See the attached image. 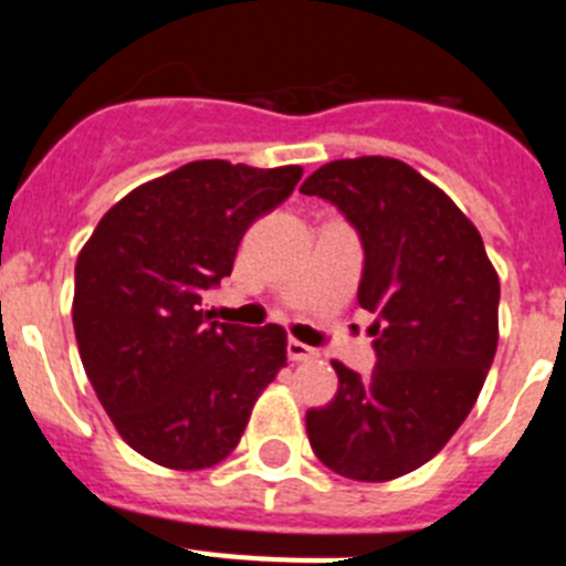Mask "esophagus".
Segmentation results:
<instances>
[{
    "mask_svg": "<svg viewBox=\"0 0 566 566\" xmlns=\"http://www.w3.org/2000/svg\"><path fill=\"white\" fill-rule=\"evenodd\" d=\"M286 352H289V359H292V363H306V359L317 357V352H314L312 345L300 343V339H289Z\"/></svg>",
    "mask_w": 566,
    "mask_h": 566,
    "instance_id": "esophagus-1",
    "label": "esophagus"
}]
</instances>
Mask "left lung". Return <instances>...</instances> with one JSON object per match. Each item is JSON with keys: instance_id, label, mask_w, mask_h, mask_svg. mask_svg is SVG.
I'll use <instances>...</instances> for the list:
<instances>
[{"instance_id": "left-lung-1", "label": "left lung", "mask_w": 566, "mask_h": 566, "mask_svg": "<svg viewBox=\"0 0 566 566\" xmlns=\"http://www.w3.org/2000/svg\"><path fill=\"white\" fill-rule=\"evenodd\" d=\"M300 192L354 223L357 300L379 314L377 368L359 377L334 359L339 388L306 413L308 442L339 476L399 479L437 457L476 405L499 345V274L468 214L397 158L332 161Z\"/></svg>"}]
</instances>
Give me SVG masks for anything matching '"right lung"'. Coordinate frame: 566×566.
<instances>
[{
	"label": "right lung",
	"mask_w": 566,
	"mask_h": 566,
	"mask_svg": "<svg viewBox=\"0 0 566 566\" xmlns=\"http://www.w3.org/2000/svg\"><path fill=\"white\" fill-rule=\"evenodd\" d=\"M300 167L192 161L135 187L76 260L73 328L98 402L149 462H223L286 365V328L209 319L201 294L232 274L240 238L286 201Z\"/></svg>",
	"instance_id": "1"
}]
</instances>
